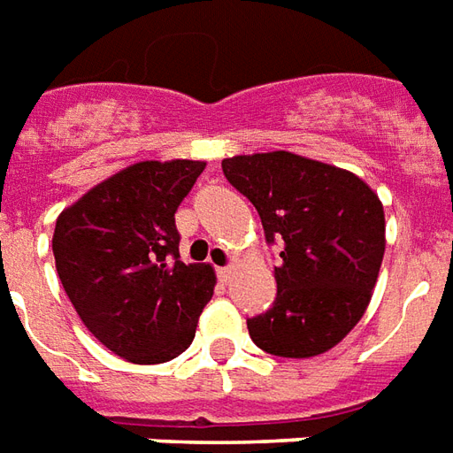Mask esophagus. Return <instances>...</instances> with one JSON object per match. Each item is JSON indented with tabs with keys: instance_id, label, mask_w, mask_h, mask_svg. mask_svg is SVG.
Masks as SVG:
<instances>
[{
	"instance_id": "obj_1",
	"label": "esophagus",
	"mask_w": 453,
	"mask_h": 453,
	"mask_svg": "<svg viewBox=\"0 0 453 453\" xmlns=\"http://www.w3.org/2000/svg\"><path fill=\"white\" fill-rule=\"evenodd\" d=\"M218 277L223 281L230 280V265H227V267H218Z\"/></svg>"
}]
</instances>
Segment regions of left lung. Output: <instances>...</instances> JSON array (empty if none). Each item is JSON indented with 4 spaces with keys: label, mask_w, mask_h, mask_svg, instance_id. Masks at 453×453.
Listing matches in <instances>:
<instances>
[{
    "label": "left lung",
    "mask_w": 453,
    "mask_h": 453,
    "mask_svg": "<svg viewBox=\"0 0 453 453\" xmlns=\"http://www.w3.org/2000/svg\"><path fill=\"white\" fill-rule=\"evenodd\" d=\"M223 173L255 205L267 242H281L277 296L248 319L250 338L281 358L326 353L372 296L385 255L380 198L356 173L292 151L223 159Z\"/></svg>",
    "instance_id": "8db88e82"
}]
</instances>
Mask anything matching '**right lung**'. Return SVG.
Instances as JSON below:
<instances>
[{"label": "right lung", "instance_id": "obj_1", "mask_svg": "<svg viewBox=\"0 0 453 453\" xmlns=\"http://www.w3.org/2000/svg\"><path fill=\"white\" fill-rule=\"evenodd\" d=\"M205 161H139L65 208L56 270L85 328L115 356L151 365L181 356L213 296L211 265H183L176 208Z\"/></svg>", "mask_w": 453, "mask_h": 453}]
</instances>
